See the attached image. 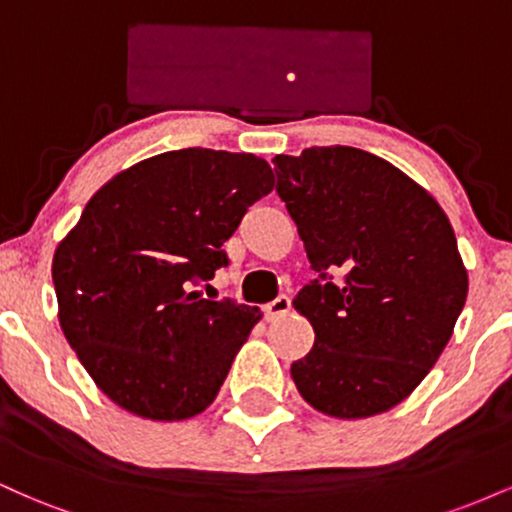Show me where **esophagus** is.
Segmentation results:
<instances>
[{"label":"esophagus","mask_w":512,"mask_h":512,"mask_svg":"<svg viewBox=\"0 0 512 512\" xmlns=\"http://www.w3.org/2000/svg\"><path fill=\"white\" fill-rule=\"evenodd\" d=\"M289 310H291L289 298L279 296V298H274L272 303L264 305V317H267V320H279V317H284Z\"/></svg>","instance_id":"obj_1"}]
</instances>
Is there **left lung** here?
<instances>
[{
	"mask_svg": "<svg viewBox=\"0 0 512 512\" xmlns=\"http://www.w3.org/2000/svg\"><path fill=\"white\" fill-rule=\"evenodd\" d=\"M274 170L317 274L293 298L315 330L293 383L327 416L383 414L436 366L467 301L455 231L424 187L354 146L276 156Z\"/></svg>",
	"mask_w": 512,
	"mask_h": 512,
	"instance_id": "obj_1",
	"label": "left lung"
}]
</instances>
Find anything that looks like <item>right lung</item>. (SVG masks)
<instances>
[{
    "label": "right lung",
    "instance_id": "add662e5",
    "mask_svg": "<svg viewBox=\"0 0 512 512\" xmlns=\"http://www.w3.org/2000/svg\"><path fill=\"white\" fill-rule=\"evenodd\" d=\"M272 187L252 154L166 151L105 182L57 245L62 332L117 407L182 421L219 395L262 315L190 289L226 267L223 243Z\"/></svg>",
    "mask_w": 512,
    "mask_h": 512
}]
</instances>
